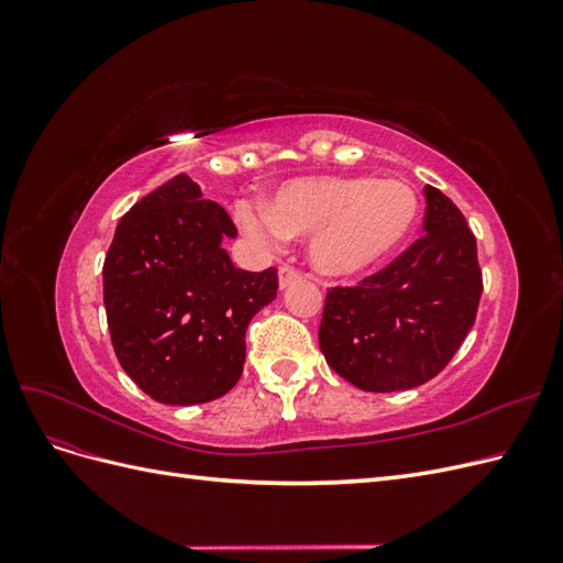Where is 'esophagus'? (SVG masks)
Returning <instances> with one entry per match:
<instances>
[{"mask_svg":"<svg viewBox=\"0 0 563 563\" xmlns=\"http://www.w3.org/2000/svg\"><path fill=\"white\" fill-rule=\"evenodd\" d=\"M302 275L300 272L296 269V267H291V265H282L279 267V288H286V286H291L294 282H298Z\"/></svg>","mask_w":563,"mask_h":563,"instance_id":"esophagus-1","label":"esophagus"}]
</instances>
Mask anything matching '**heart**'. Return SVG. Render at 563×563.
<instances>
[{
  "label": "heart",
  "instance_id": "b5f03b06",
  "mask_svg": "<svg viewBox=\"0 0 563 563\" xmlns=\"http://www.w3.org/2000/svg\"><path fill=\"white\" fill-rule=\"evenodd\" d=\"M420 199L401 180L314 176L279 185L267 203L240 201V228L267 249L288 236H310V261L321 275L350 277L378 265L413 232Z\"/></svg>",
  "mask_w": 563,
  "mask_h": 563
}]
</instances>
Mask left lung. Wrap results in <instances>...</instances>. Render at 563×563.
Masks as SVG:
<instances>
[{
  "label": "left lung",
  "mask_w": 563,
  "mask_h": 563,
  "mask_svg": "<svg viewBox=\"0 0 563 563\" xmlns=\"http://www.w3.org/2000/svg\"><path fill=\"white\" fill-rule=\"evenodd\" d=\"M424 234L376 275L329 288L319 323L327 364L364 391L432 380L463 345L482 298L476 240L465 216L424 185Z\"/></svg>",
  "instance_id": "8db88e82"
}]
</instances>
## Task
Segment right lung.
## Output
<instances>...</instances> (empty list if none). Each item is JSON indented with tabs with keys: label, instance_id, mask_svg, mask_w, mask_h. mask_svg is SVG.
<instances>
[{
	"label": "right lung",
	"instance_id": "add662e5",
	"mask_svg": "<svg viewBox=\"0 0 563 563\" xmlns=\"http://www.w3.org/2000/svg\"><path fill=\"white\" fill-rule=\"evenodd\" d=\"M236 228L190 176H176L122 216L103 263L112 347L159 404L213 401L240 380L249 321L277 298V269L234 267Z\"/></svg>",
	"mask_w": 563,
	"mask_h": 563
}]
</instances>
